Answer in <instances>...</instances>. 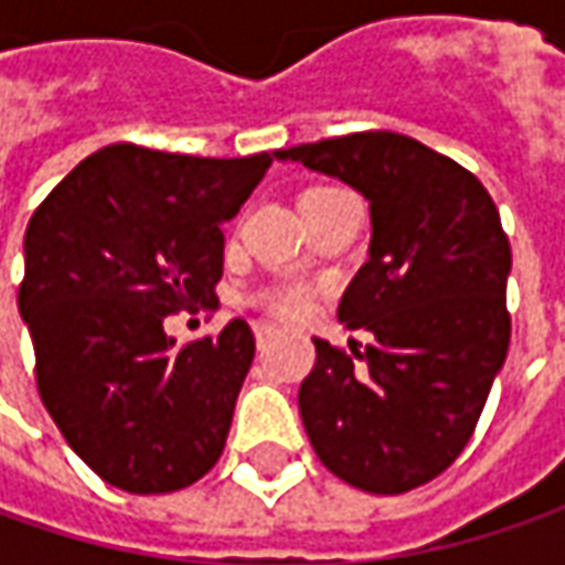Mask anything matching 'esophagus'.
Returning <instances> with one entry per match:
<instances>
[{
	"mask_svg": "<svg viewBox=\"0 0 565 565\" xmlns=\"http://www.w3.org/2000/svg\"><path fill=\"white\" fill-rule=\"evenodd\" d=\"M273 333V323H267V320H257L254 323V339H257V345H264L267 339H270Z\"/></svg>",
	"mask_w": 565,
	"mask_h": 565,
	"instance_id": "esophagus-1",
	"label": "esophagus"
}]
</instances>
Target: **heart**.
Masks as SVG:
<instances>
[{
    "label": "heart",
    "instance_id": "b5f03b06",
    "mask_svg": "<svg viewBox=\"0 0 565 565\" xmlns=\"http://www.w3.org/2000/svg\"><path fill=\"white\" fill-rule=\"evenodd\" d=\"M317 191H330V188H311V191H305V194H317ZM301 194V198H305ZM270 308L273 311H279V315H301L305 311V292L301 289H279V292H273L270 298Z\"/></svg>",
    "mask_w": 565,
    "mask_h": 565
}]
</instances>
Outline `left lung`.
<instances>
[{
	"instance_id": "left-lung-1",
	"label": "left lung",
	"mask_w": 565,
	"mask_h": 565,
	"mask_svg": "<svg viewBox=\"0 0 565 565\" xmlns=\"http://www.w3.org/2000/svg\"><path fill=\"white\" fill-rule=\"evenodd\" d=\"M371 204L367 264L339 301L349 352L315 339L298 390L317 459L352 488L405 493L456 462L510 349V238L488 188L396 131L276 150Z\"/></svg>"
}]
</instances>
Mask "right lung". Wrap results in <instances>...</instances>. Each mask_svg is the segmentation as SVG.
Returning a JSON list of instances; mask_svg holds the SVG:
<instances>
[{"label": "right lung", "instance_id": "1", "mask_svg": "<svg viewBox=\"0 0 565 565\" xmlns=\"http://www.w3.org/2000/svg\"><path fill=\"white\" fill-rule=\"evenodd\" d=\"M109 143L33 210L18 311L36 390L87 466L128 493H172L223 456L254 333L235 317L175 349L163 323L216 301L223 223L270 169Z\"/></svg>", "mask_w": 565, "mask_h": 565}]
</instances>
